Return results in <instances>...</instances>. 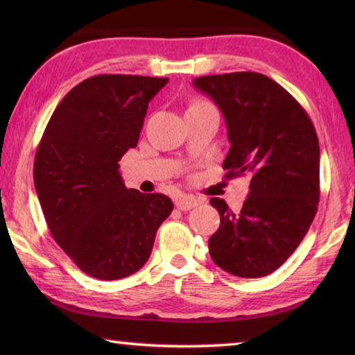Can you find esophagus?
<instances>
[{"label": "esophagus", "instance_id": "esophagus-1", "mask_svg": "<svg viewBox=\"0 0 355 355\" xmlns=\"http://www.w3.org/2000/svg\"><path fill=\"white\" fill-rule=\"evenodd\" d=\"M203 200L199 199V197L189 196V194H178L175 197V207L182 211H186V209H191L197 205H200Z\"/></svg>", "mask_w": 355, "mask_h": 355}]
</instances>
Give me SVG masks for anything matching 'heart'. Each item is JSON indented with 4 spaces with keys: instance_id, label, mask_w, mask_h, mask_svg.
<instances>
[{
    "instance_id": "obj_1",
    "label": "heart",
    "mask_w": 355,
    "mask_h": 355,
    "mask_svg": "<svg viewBox=\"0 0 355 355\" xmlns=\"http://www.w3.org/2000/svg\"><path fill=\"white\" fill-rule=\"evenodd\" d=\"M197 105H205V101H194V103H192L191 106H197ZM189 106V107H191Z\"/></svg>"
}]
</instances>
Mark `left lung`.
<instances>
[{"label": "left lung", "instance_id": "8db88e82", "mask_svg": "<svg viewBox=\"0 0 355 355\" xmlns=\"http://www.w3.org/2000/svg\"><path fill=\"white\" fill-rule=\"evenodd\" d=\"M225 119V177L249 175L241 211L213 197L220 225L208 249L220 269L257 279L284 264L307 235L320 202V142L290 92L255 71L196 78Z\"/></svg>", "mask_w": 355, "mask_h": 355}]
</instances>
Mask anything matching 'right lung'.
<instances>
[{
    "instance_id": "obj_1",
    "label": "right lung",
    "mask_w": 355,
    "mask_h": 355,
    "mask_svg": "<svg viewBox=\"0 0 355 355\" xmlns=\"http://www.w3.org/2000/svg\"><path fill=\"white\" fill-rule=\"evenodd\" d=\"M167 78L97 75L65 95L34 159V184L55 241L83 272L100 280L147 263L173 203L125 188L119 161L139 141L147 107Z\"/></svg>"
}]
</instances>
